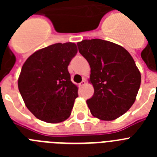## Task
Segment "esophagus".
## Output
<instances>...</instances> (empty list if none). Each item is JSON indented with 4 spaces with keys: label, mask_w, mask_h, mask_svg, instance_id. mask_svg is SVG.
Listing matches in <instances>:
<instances>
[{
    "label": "esophagus",
    "mask_w": 157,
    "mask_h": 157,
    "mask_svg": "<svg viewBox=\"0 0 157 157\" xmlns=\"http://www.w3.org/2000/svg\"><path fill=\"white\" fill-rule=\"evenodd\" d=\"M85 84H86V81H85V80H82V81L81 82L79 83V86L81 87H82V86H85Z\"/></svg>",
    "instance_id": "esophagus-1"
}]
</instances>
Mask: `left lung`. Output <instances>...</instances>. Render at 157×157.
<instances>
[{"mask_svg": "<svg viewBox=\"0 0 157 157\" xmlns=\"http://www.w3.org/2000/svg\"><path fill=\"white\" fill-rule=\"evenodd\" d=\"M90 66L93 97L86 101L91 114L101 120H113L130 109L141 85V73L125 48L102 39L77 44Z\"/></svg>", "mask_w": 157, "mask_h": 157, "instance_id": "left-lung-1", "label": "left lung"}]
</instances>
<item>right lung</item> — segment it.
I'll return each mask as SVG.
<instances>
[{"label": "right lung", "mask_w": 157, "mask_h": 157, "mask_svg": "<svg viewBox=\"0 0 157 157\" xmlns=\"http://www.w3.org/2000/svg\"><path fill=\"white\" fill-rule=\"evenodd\" d=\"M77 52L75 43H56L33 53L23 65L19 93L38 120L56 123L70 116L78 95L67 67Z\"/></svg>", "instance_id": "obj_1"}]
</instances>
